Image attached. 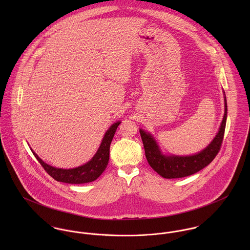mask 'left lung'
I'll return each mask as SVG.
<instances>
[{"instance_id":"8db88e82","label":"left lung","mask_w":250,"mask_h":250,"mask_svg":"<svg viewBox=\"0 0 250 250\" xmlns=\"http://www.w3.org/2000/svg\"><path fill=\"white\" fill-rule=\"evenodd\" d=\"M224 102V115L218 133L214 137L212 143L201 152L195 155L166 156L160 150L154 138L149 133H146L141 129L140 133L143 140L145 156L150 167L162 177L173 179L192 175L211 164V162L219 152L223 141L227 118V103L225 96Z\"/></svg>"}]
</instances>
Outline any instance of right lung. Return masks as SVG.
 <instances>
[{"label":"right lung","instance_id":"add662e5","mask_svg":"<svg viewBox=\"0 0 250 250\" xmlns=\"http://www.w3.org/2000/svg\"><path fill=\"white\" fill-rule=\"evenodd\" d=\"M121 122L113 123L107 130L100 144V147L93 158L86 164L70 169L57 168L44 163L33 151L37 161L40 163L45 171L55 180L67 184H84L98 178L106 169L109 159V146L114 136V133Z\"/></svg>","mask_w":250,"mask_h":250}]
</instances>
